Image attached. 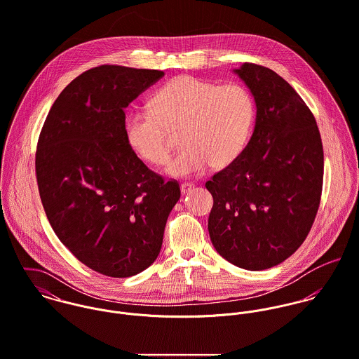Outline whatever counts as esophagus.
I'll list each match as a JSON object with an SVG mask.
<instances>
[{"label":"esophagus","mask_w":359,"mask_h":359,"mask_svg":"<svg viewBox=\"0 0 359 359\" xmlns=\"http://www.w3.org/2000/svg\"><path fill=\"white\" fill-rule=\"evenodd\" d=\"M191 190H194V184H191V183H183V184L180 186V191H182L183 196L189 194Z\"/></svg>","instance_id":"esophagus-1"}]
</instances>
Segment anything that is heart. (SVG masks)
<instances>
[{"label":"heart","instance_id":"1","mask_svg":"<svg viewBox=\"0 0 359 359\" xmlns=\"http://www.w3.org/2000/svg\"><path fill=\"white\" fill-rule=\"evenodd\" d=\"M151 109H135L125 119L130 147L149 163H162L169 154L166 128L183 125V147L165 172L173 177L204 173L212 163L233 162L248 143L255 101L240 83L217 86L194 76H177L151 97Z\"/></svg>","mask_w":359,"mask_h":359}]
</instances>
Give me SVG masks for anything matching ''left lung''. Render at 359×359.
<instances>
[{
	"instance_id": "1",
	"label": "left lung",
	"mask_w": 359,
	"mask_h": 359,
	"mask_svg": "<svg viewBox=\"0 0 359 359\" xmlns=\"http://www.w3.org/2000/svg\"><path fill=\"white\" fill-rule=\"evenodd\" d=\"M250 88L257 116L243 152L212 176L208 231L217 254L247 271L291 257L319 208L323 147L316 121L297 91L272 69H233Z\"/></svg>"
}]
</instances>
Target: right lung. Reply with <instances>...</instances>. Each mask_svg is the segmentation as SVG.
Listing matches in <instances>:
<instances>
[{
  "mask_svg": "<svg viewBox=\"0 0 359 359\" xmlns=\"http://www.w3.org/2000/svg\"><path fill=\"white\" fill-rule=\"evenodd\" d=\"M165 73L116 65L86 71L53 104L41 129L36 175L55 234L90 269L129 278L158 257L180 198L136 155L125 108Z\"/></svg>",
  "mask_w": 359,
  "mask_h": 359,
  "instance_id": "add662e5",
  "label": "right lung"
}]
</instances>
